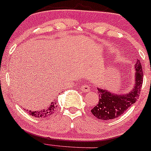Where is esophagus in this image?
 I'll list each match as a JSON object with an SVG mask.
<instances>
[{
	"instance_id": "1",
	"label": "esophagus",
	"mask_w": 151,
	"mask_h": 151,
	"mask_svg": "<svg viewBox=\"0 0 151 151\" xmlns=\"http://www.w3.org/2000/svg\"><path fill=\"white\" fill-rule=\"evenodd\" d=\"M81 90L83 91V92H88V91H89L90 90H91V87L87 84L82 85L81 87Z\"/></svg>"
}]
</instances>
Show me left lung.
<instances>
[{
    "label": "left lung",
    "mask_w": 151,
    "mask_h": 151,
    "mask_svg": "<svg viewBox=\"0 0 151 151\" xmlns=\"http://www.w3.org/2000/svg\"><path fill=\"white\" fill-rule=\"evenodd\" d=\"M133 86L132 90L125 94L112 93L107 89L97 87L99 102L92 109L91 113L100 120H111L122 116L123 113L135 103L140 94L141 87L143 81V73L139 60L134 64Z\"/></svg>",
    "instance_id": "8db88e82"
}]
</instances>
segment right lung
Returning <instances> with one entry per match:
<instances>
[{"label":"right lung","instance_id":"1","mask_svg":"<svg viewBox=\"0 0 151 151\" xmlns=\"http://www.w3.org/2000/svg\"><path fill=\"white\" fill-rule=\"evenodd\" d=\"M56 108H57V102L54 100L49 104V106L46 107L44 109L41 110H28V113L30 116H34V117L43 119V118L49 117L53 114Z\"/></svg>","mask_w":151,"mask_h":151}]
</instances>
